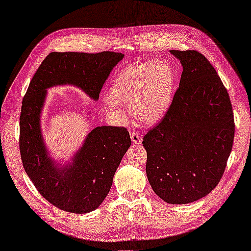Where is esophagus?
Returning <instances> with one entry per match:
<instances>
[{"label": "esophagus", "mask_w": 251, "mask_h": 251, "mask_svg": "<svg viewBox=\"0 0 251 251\" xmlns=\"http://www.w3.org/2000/svg\"><path fill=\"white\" fill-rule=\"evenodd\" d=\"M130 140H132V142L134 143L135 145H140L142 143V137L140 135H138L137 133L135 132H130Z\"/></svg>", "instance_id": "34e87169"}]
</instances>
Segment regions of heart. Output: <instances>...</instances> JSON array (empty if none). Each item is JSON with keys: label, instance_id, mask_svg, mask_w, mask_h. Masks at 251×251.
Instances as JSON below:
<instances>
[{"label": "heart", "instance_id": "1", "mask_svg": "<svg viewBox=\"0 0 251 251\" xmlns=\"http://www.w3.org/2000/svg\"><path fill=\"white\" fill-rule=\"evenodd\" d=\"M175 88V75L164 62L133 64L123 69L110 85L105 105L117 111L122 104H130L138 122L154 125L169 111Z\"/></svg>", "mask_w": 251, "mask_h": 251}]
</instances>
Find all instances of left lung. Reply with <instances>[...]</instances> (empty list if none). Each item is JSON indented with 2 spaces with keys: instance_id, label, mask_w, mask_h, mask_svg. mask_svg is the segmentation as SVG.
Listing matches in <instances>:
<instances>
[{
  "instance_id": "1",
  "label": "left lung",
  "mask_w": 251,
  "mask_h": 251,
  "mask_svg": "<svg viewBox=\"0 0 251 251\" xmlns=\"http://www.w3.org/2000/svg\"><path fill=\"white\" fill-rule=\"evenodd\" d=\"M183 66L162 121L147 133L146 174L157 196L187 204L219 184L232 151L235 125L229 94L201 53L171 50Z\"/></svg>"
}]
</instances>
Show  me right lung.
Masks as SVG:
<instances>
[{"instance_id":"obj_1","label":"right lung","mask_w":251,"mask_h":251,"mask_svg":"<svg viewBox=\"0 0 251 251\" xmlns=\"http://www.w3.org/2000/svg\"><path fill=\"white\" fill-rule=\"evenodd\" d=\"M124 57L114 52L50 53L23 98L19 124L23 168L41 195L67 212L88 213L101 205L132 142L126 127L96 126L68 160L55 159L42 130L47 91L71 86L98 101L105 80Z\"/></svg>"}]
</instances>
